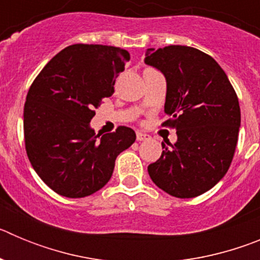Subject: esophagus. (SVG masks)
I'll use <instances>...</instances> for the list:
<instances>
[{"mask_svg": "<svg viewBox=\"0 0 260 260\" xmlns=\"http://www.w3.org/2000/svg\"><path fill=\"white\" fill-rule=\"evenodd\" d=\"M148 138H150V135L144 134V133H141V132L137 133V141H139V142L146 141V139H148Z\"/></svg>", "mask_w": 260, "mask_h": 260, "instance_id": "obj_1", "label": "esophagus"}]
</instances>
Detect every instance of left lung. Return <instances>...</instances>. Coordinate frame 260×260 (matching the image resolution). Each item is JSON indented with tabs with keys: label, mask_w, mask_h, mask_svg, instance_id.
<instances>
[{
	"label": "left lung",
	"mask_w": 260,
	"mask_h": 260,
	"mask_svg": "<svg viewBox=\"0 0 260 260\" xmlns=\"http://www.w3.org/2000/svg\"><path fill=\"white\" fill-rule=\"evenodd\" d=\"M147 65L167 78L162 127L177 130V142L148 165L157 187L176 198H194L212 189L228 172L241 125L237 93L219 63L185 45L148 48Z\"/></svg>",
	"instance_id": "1"
}]
</instances>
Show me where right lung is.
<instances>
[{
    "label": "right lung",
    "instance_id": "add662e5",
    "mask_svg": "<svg viewBox=\"0 0 260 260\" xmlns=\"http://www.w3.org/2000/svg\"><path fill=\"white\" fill-rule=\"evenodd\" d=\"M128 58L122 48L69 45L32 82L23 114L24 146L36 173L57 194L83 198L104 187L117 156L135 142L126 126L100 139L89 127Z\"/></svg>",
    "mask_w": 260,
    "mask_h": 260
}]
</instances>
